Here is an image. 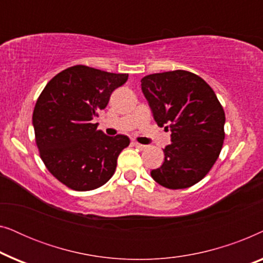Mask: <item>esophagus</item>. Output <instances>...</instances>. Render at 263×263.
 <instances>
[{
    "label": "esophagus",
    "mask_w": 263,
    "mask_h": 263,
    "mask_svg": "<svg viewBox=\"0 0 263 263\" xmlns=\"http://www.w3.org/2000/svg\"><path fill=\"white\" fill-rule=\"evenodd\" d=\"M133 145H134L135 147H138L139 149H145L146 148V146L145 145H141V143H139V142H133Z\"/></svg>",
    "instance_id": "34e87169"
}]
</instances>
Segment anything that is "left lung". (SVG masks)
Wrapping results in <instances>:
<instances>
[{"mask_svg":"<svg viewBox=\"0 0 263 263\" xmlns=\"http://www.w3.org/2000/svg\"><path fill=\"white\" fill-rule=\"evenodd\" d=\"M141 89L157 124L171 130L164 163L151 176L168 189L196 184L217 161L225 139V112L214 91L185 70L147 75Z\"/></svg>","mask_w":263,"mask_h":263,"instance_id":"1","label":"left lung"}]
</instances>
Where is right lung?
<instances>
[{
	"instance_id": "add662e5",
	"label": "right lung",
	"mask_w": 263,
	"mask_h": 263,
	"mask_svg": "<svg viewBox=\"0 0 263 263\" xmlns=\"http://www.w3.org/2000/svg\"><path fill=\"white\" fill-rule=\"evenodd\" d=\"M128 74L87 66L69 67L55 75L35 103L32 124L42 160L68 188L87 192L112 177L128 136H107L92 120Z\"/></svg>"
}]
</instances>
